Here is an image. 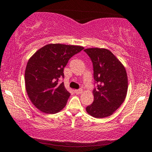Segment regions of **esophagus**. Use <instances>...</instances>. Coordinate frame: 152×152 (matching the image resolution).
<instances>
[{"mask_svg":"<svg viewBox=\"0 0 152 152\" xmlns=\"http://www.w3.org/2000/svg\"><path fill=\"white\" fill-rule=\"evenodd\" d=\"M74 92L75 93H76V94H81V93L83 92V90H82V89H79V90H75Z\"/></svg>","mask_w":152,"mask_h":152,"instance_id":"esophagus-1","label":"esophagus"}]
</instances>
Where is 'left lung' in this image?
<instances>
[{
    "label": "left lung",
    "instance_id": "left-lung-1",
    "mask_svg": "<svg viewBox=\"0 0 152 152\" xmlns=\"http://www.w3.org/2000/svg\"><path fill=\"white\" fill-rule=\"evenodd\" d=\"M85 51L91 59L97 89L93 91L94 101L86 111L96 118L109 117L123 104L128 90L126 70L119 59L106 48H90Z\"/></svg>",
    "mask_w": 152,
    "mask_h": 152
}]
</instances>
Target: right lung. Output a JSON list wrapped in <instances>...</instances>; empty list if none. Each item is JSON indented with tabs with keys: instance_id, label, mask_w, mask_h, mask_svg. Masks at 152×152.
<instances>
[{
	"instance_id": "add662e5",
	"label": "right lung",
	"mask_w": 152,
	"mask_h": 152,
	"mask_svg": "<svg viewBox=\"0 0 152 152\" xmlns=\"http://www.w3.org/2000/svg\"><path fill=\"white\" fill-rule=\"evenodd\" d=\"M84 47L48 44L37 50L28 59L25 71L26 90L31 102L46 114L59 113L66 105L70 93L64 83V67Z\"/></svg>"
}]
</instances>
